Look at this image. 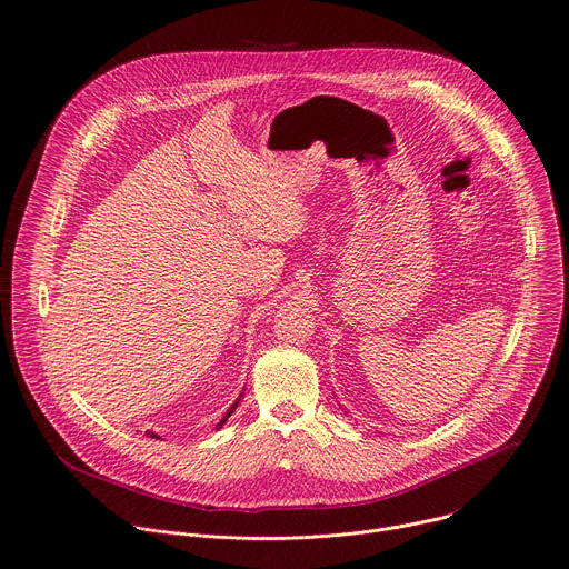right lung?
<instances>
[{"instance_id":"add662e5","label":"right lung","mask_w":569,"mask_h":569,"mask_svg":"<svg viewBox=\"0 0 569 569\" xmlns=\"http://www.w3.org/2000/svg\"><path fill=\"white\" fill-rule=\"evenodd\" d=\"M236 406H238V401H236V403H233V406H231V408H229V410H227V412H224V418H222V420H220V422H218V429H220V427H222V425H224V422H227V420H229V416H231V412H233V410H236ZM147 436H149V438H157V433H149V431H147Z\"/></svg>"}]
</instances>
